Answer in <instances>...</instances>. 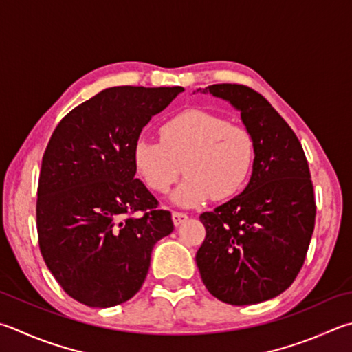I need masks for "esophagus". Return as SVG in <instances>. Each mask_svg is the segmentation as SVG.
<instances>
[{
	"mask_svg": "<svg viewBox=\"0 0 352 352\" xmlns=\"http://www.w3.org/2000/svg\"><path fill=\"white\" fill-rule=\"evenodd\" d=\"M172 220H174V225H175V226H180L182 223H184V221L188 220V214L178 212V210H174V212H172Z\"/></svg>",
	"mask_w": 352,
	"mask_h": 352,
	"instance_id": "esophagus-1",
	"label": "esophagus"
}]
</instances>
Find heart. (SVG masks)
Returning <instances> with one entry per match:
<instances>
[{
	"instance_id": "obj_1",
	"label": "heart",
	"mask_w": 352,
	"mask_h": 352,
	"mask_svg": "<svg viewBox=\"0 0 352 352\" xmlns=\"http://www.w3.org/2000/svg\"><path fill=\"white\" fill-rule=\"evenodd\" d=\"M162 142L140 137L132 160L138 175L155 192H168L183 172L170 200L178 206H198L212 195L217 200L240 192L251 174L255 143L246 127L201 109H189L166 120Z\"/></svg>"
}]
</instances>
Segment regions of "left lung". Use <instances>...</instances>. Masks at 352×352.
<instances>
[{
    "label": "left lung",
    "mask_w": 352,
    "mask_h": 352,
    "mask_svg": "<svg viewBox=\"0 0 352 352\" xmlns=\"http://www.w3.org/2000/svg\"><path fill=\"white\" fill-rule=\"evenodd\" d=\"M197 92L235 107L255 143L248 186L200 215L206 239L195 255L198 271L221 302H265L292 285L308 252L316 223L309 166L297 135L263 95L243 85Z\"/></svg>",
    "instance_id": "left-lung-1"
}]
</instances>
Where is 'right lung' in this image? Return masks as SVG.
I'll use <instances>...</instances> for the list:
<instances>
[{"mask_svg":"<svg viewBox=\"0 0 352 352\" xmlns=\"http://www.w3.org/2000/svg\"><path fill=\"white\" fill-rule=\"evenodd\" d=\"M184 91L109 87L55 127L38 180V243L70 297L111 308L142 287L155 243L174 231L169 210L135 178L133 143L154 115ZM142 210V217H131Z\"/></svg>","mask_w":352,"mask_h":352,"instance_id":"1","label":"right lung"}]
</instances>
